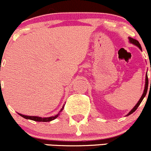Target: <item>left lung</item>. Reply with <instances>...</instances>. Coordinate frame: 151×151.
<instances>
[{
  "label": "left lung",
  "mask_w": 151,
  "mask_h": 151,
  "mask_svg": "<svg viewBox=\"0 0 151 151\" xmlns=\"http://www.w3.org/2000/svg\"><path fill=\"white\" fill-rule=\"evenodd\" d=\"M129 41H130V42H131V43H132V44H134L135 45L138 46V47L140 48V50H142V48H141V45H140V43H139V42H138V40H136L133 39V38L129 37ZM150 86H151V80H150ZM148 74H146V77H145V89H144V91H143V95H142V96H141V99H140V100H139V101H138V103L136 104V105L135 106L133 107V109H132V110H131V111H130L129 113L128 114L127 116H129V115H130V114H133V112H134L135 111H136V109H138V106L141 104V101H143V98H144L145 96V95H146L147 91H148Z\"/></svg>",
  "instance_id": "1"
}]
</instances>
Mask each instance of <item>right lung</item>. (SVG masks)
I'll return each instance as SVG.
<instances>
[{"label": "right lung", "instance_id": "1", "mask_svg": "<svg viewBox=\"0 0 151 151\" xmlns=\"http://www.w3.org/2000/svg\"><path fill=\"white\" fill-rule=\"evenodd\" d=\"M64 106L62 107V109H61V111L63 110ZM19 115L21 116L22 117L25 118L26 119H30V120L35 121H40V122H49V121H51L54 120V119H57L58 117L59 114L55 115V116H51V117H47V118H41V117H38V116H25V115H22L21 114H18Z\"/></svg>", "mask_w": 151, "mask_h": 151}]
</instances>
